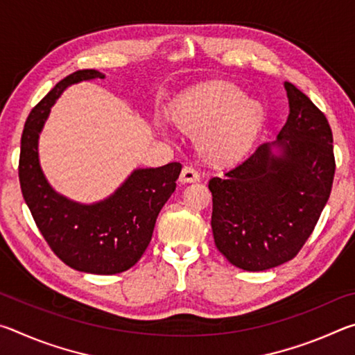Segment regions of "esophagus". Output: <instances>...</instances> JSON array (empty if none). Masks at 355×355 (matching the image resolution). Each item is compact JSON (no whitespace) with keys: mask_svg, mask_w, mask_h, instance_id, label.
Listing matches in <instances>:
<instances>
[{"mask_svg":"<svg viewBox=\"0 0 355 355\" xmlns=\"http://www.w3.org/2000/svg\"><path fill=\"white\" fill-rule=\"evenodd\" d=\"M199 180H200V175L197 173L194 167H191V166L183 167L182 173H180V182L182 183H196V182H199Z\"/></svg>","mask_w":355,"mask_h":355,"instance_id":"esophagus-1","label":"esophagus"}]
</instances>
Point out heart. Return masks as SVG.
I'll use <instances>...</instances> for the list:
<instances>
[{
	"label": "heart",
	"mask_w": 355,
	"mask_h": 355,
	"mask_svg": "<svg viewBox=\"0 0 355 355\" xmlns=\"http://www.w3.org/2000/svg\"><path fill=\"white\" fill-rule=\"evenodd\" d=\"M263 100L232 83L211 81L183 94L169 111L171 122L196 136V150L208 166L232 167L254 148L266 123Z\"/></svg>",
	"instance_id": "obj_1"
}]
</instances>
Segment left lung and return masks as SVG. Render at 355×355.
<instances>
[{
    "label": "left lung",
    "instance_id": "obj_1",
    "mask_svg": "<svg viewBox=\"0 0 355 355\" xmlns=\"http://www.w3.org/2000/svg\"><path fill=\"white\" fill-rule=\"evenodd\" d=\"M286 123L224 177L209 180L216 248L244 271H266L297 255L332 191V130L291 83Z\"/></svg>",
    "mask_w": 355,
    "mask_h": 355
}]
</instances>
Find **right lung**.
<instances>
[{"label":"right lung","mask_w":355,"mask_h":355,"mask_svg":"<svg viewBox=\"0 0 355 355\" xmlns=\"http://www.w3.org/2000/svg\"><path fill=\"white\" fill-rule=\"evenodd\" d=\"M103 78L98 70H78L34 106L21 135L19 177L23 199L51 250L76 271L111 275L135 266L146 252L182 164L135 169L110 197L95 203L70 200L51 188L39 161V136L51 106L71 84Z\"/></svg>","instance_id":"1"}]
</instances>
